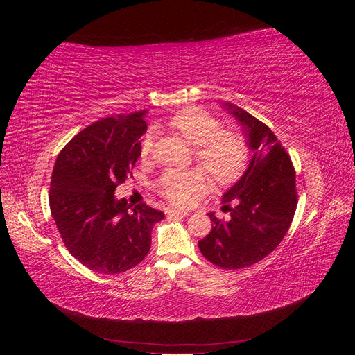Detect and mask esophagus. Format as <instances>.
Wrapping results in <instances>:
<instances>
[{"label": "esophagus", "mask_w": 355, "mask_h": 355, "mask_svg": "<svg viewBox=\"0 0 355 355\" xmlns=\"http://www.w3.org/2000/svg\"><path fill=\"white\" fill-rule=\"evenodd\" d=\"M166 214L167 216H180V218H185L188 216V211H184V210H179V209H171V207H167L166 209Z\"/></svg>", "instance_id": "34e87169"}]
</instances>
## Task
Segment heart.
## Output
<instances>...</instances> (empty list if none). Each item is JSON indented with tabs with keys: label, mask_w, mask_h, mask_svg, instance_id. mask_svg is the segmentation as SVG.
<instances>
[{
	"label": "heart",
	"mask_w": 355,
	"mask_h": 355,
	"mask_svg": "<svg viewBox=\"0 0 355 355\" xmlns=\"http://www.w3.org/2000/svg\"><path fill=\"white\" fill-rule=\"evenodd\" d=\"M171 130L197 148L198 164L218 185H230L237 180L247 167V148L239 135L223 132L222 124L206 111L187 108L168 120ZM154 135L148 133L141 142V155L153 151ZM209 188V179L202 170H167L157 182L163 197L178 206H189Z\"/></svg>",
	"instance_id": "heart-1"
}]
</instances>
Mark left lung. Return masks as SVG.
<instances>
[{
    "label": "left lung",
    "mask_w": 355,
    "mask_h": 355,
    "mask_svg": "<svg viewBox=\"0 0 355 355\" xmlns=\"http://www.w3.org/2000/svg\"><path fill=\"white\" fill-rule=\"evenodd\" d=\"M222 108L243 128L252 151L243 176L222 196V209L231 218L223 222L207 213L211 231L198 241L200 252L225 270H240L262 261L282 243L297 204L292 159L271 128L230 102Z\"/></svg>",
    "instance_id": "left-lung-1"
}]
</instances>
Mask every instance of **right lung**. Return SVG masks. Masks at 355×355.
Here are the masks:
<instances>
[{
    "mask_svg": "<svg viewBox=\"0 0 355 355\" xmlns=\"http://www.w3.org/2000/svg\"><path fill=\"white\" fill-rule=\"evenodd\" d=\"M146 111L106 116L62 149L50 184V210L69 253L89 270L120 274L151 249L153 227L164 213L115 198L141 157Z\"/></svg>",
    "mask_w": 355,
    "mask_h": 355,
    "instance_id": "1",
    "label": "right lung"
}]
</instances>
